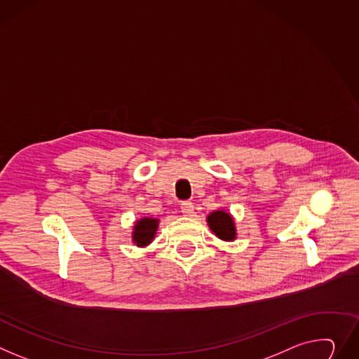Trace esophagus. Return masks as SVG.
Masks as SVG:
<instances>
[{
    "instance_id": "1",
    "label": "esophagus",
    "mask_w": 359,
    "mask_h": 359,
    "mask_svg": "<svg viewBox=\"0 0 359 359\" xmlns=\"http://www.w3.org/2000/svg\"><path fill=\"white\" fill-rule=\"evenodd\" d=\"M193 210H194V206H193L191 202H189V201L182 202V205H180V212H182L184 216H190V215L193 213Z\"/></svg>"
}]
</instances>
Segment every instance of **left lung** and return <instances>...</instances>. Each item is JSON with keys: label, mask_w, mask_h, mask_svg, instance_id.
Wrapping results in <instances>:
<instances>
[{"label": "left lung", "mask_w": 359, "mask_h": 359, "mask_svg": "<svg viewBox=\"0 0 359 359\" xmlns=\"http://www.w3.org/2000/svg\"><path fill=\"white\" fill-rule=\"evenodd\" d=\"M210 231L224 242H232L236 238V227L231 213L224 210H215L208 216Z\"/></svg>", "instance_id": "left-lung-1"}]
</instances>
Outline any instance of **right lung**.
Listing matches in <instances>:
<instances>
[{
	"mask_svg": "<svg viewBox=\"0 0 359 359\" xmlns=\"http://www.w3.org/2000/svg\"><path fill=\"white\" fill-rule=\"evenodd\" d=\"M158 226V219L154 217H142L136 222L133 227V243H136L139 248H144L154 239L156 231Z\"/></svg>",
	"mask_w": 359,
	"mask_h": 359,
	"instance_id": "add662e5",
	"label": "right lung"
}]
</instances>
